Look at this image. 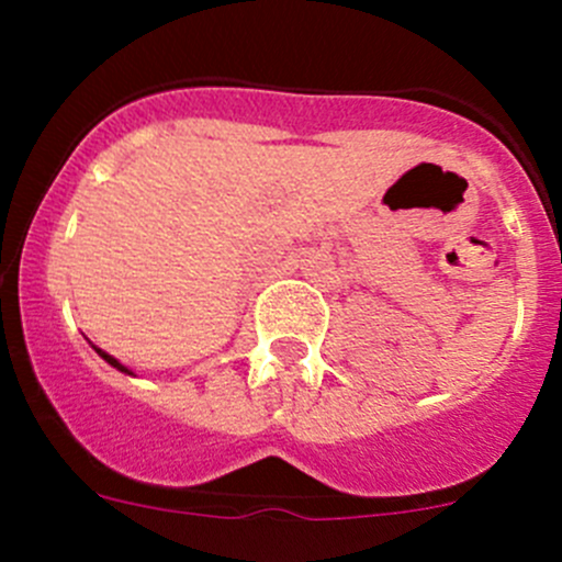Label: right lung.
Instances as JSON below:
<instances>
[{
  "label": "right lung",
  "instance_id": "1",
  "mask_svg": "<svg viewBox=\"0 0 562 562\" xmlns=\"http://www.w3.org/2000/svg\"><path fill=\"white\" fill-rule=\"evenodd\" d=\"M94 350H98V353H100V356H103V359L108 361V364H111V367H116V370H119V372H127V375H133V372H130V370H127V367H124V364H119V361H116V359H113V356H108V353H105V350H100V348H94Z\"/></svg>",
  "mask_w": 562,
  "mask_h": 562
}]
</instances>
